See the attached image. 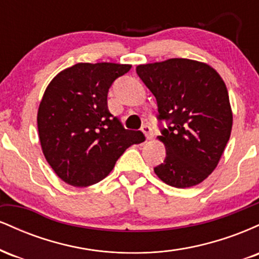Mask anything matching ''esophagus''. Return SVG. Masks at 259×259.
Segmentation results:
<instances>
[{
  "label": "esophagus",
  "mask_w": 259,
  "mask_h": 259,
  "mask_svg": "<svg viewBox=\"0 0 259 259\" xmlns=\"http://www.w3.org/2000/svg\"><path fill=\"white\" fill-rule=\"evenodd\" d=\"M141 130H142V133L145 134V136H146L147 140L152 139V136H153V130H152V127L148 125V124H145V125L142 126Z\"/></svg>",
  "instance_id": "esophagus-1"
}]
</instances>
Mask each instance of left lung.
Here are the masks:
<instances>
[{
    "label": "left lung",
    "instance_id": "left-lung-1",
    "mask_svg": "<svg viewBox=\"0 0 259 259\" xmlns=\"http://www.w3.org/2000/svg\"><path fill=\"white\" fill-rule=\"evenodd\" d=\"M136 73L158 105V140L167 156L154 168L163 183L185 189L207 179L218 165L233 127L225 82L202 62L170 58L140 64Z\"/></svg>",
    "mask_w": 259,
    "mask_h": 259
}]
</instances>
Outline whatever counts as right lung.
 <instances>
[{
	"instance_id": "obj_1",
	"label": "right lung",
	"mask_w": 259,
	"mask_h": 259,
	"mask_svg": "<svg viewBox=\"0 0 259 259\" xmlns=\"http://www.w3.org/2000/svg\"><path fill=\"white\" fill-rule=\"evenodd\" d=\"M130 64L78 63L58 73L45 90L37 111L41 148L64 183L90 186L112 171L127 147L145 141L141 132L124 129L108 111L113 81Z\"/></svg>"
}]
</instances>
